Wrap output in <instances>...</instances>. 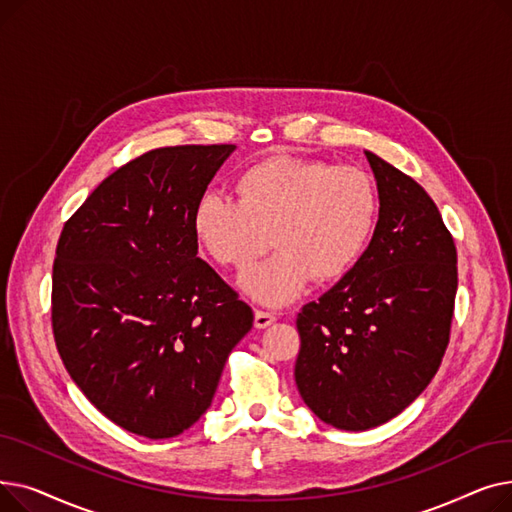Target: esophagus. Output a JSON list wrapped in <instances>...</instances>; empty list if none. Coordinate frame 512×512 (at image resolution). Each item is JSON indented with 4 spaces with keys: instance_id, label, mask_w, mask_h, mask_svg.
Masks as SVG:
<instances>
[{
    "instance_id": "34e87169",
    "label": "esophagus",
    "mask_w": 512,
    "mask_h": 512,
    "mask_svg": "<svg viewBox=\"0 0 512 512\" xmlns=\"http://www.w3.org/2000/svg\"><path fill=\"white\" fill-rule=\"evenodd\" d=\"M276 321V315L270 311H255V328L263 330L267 326H272Z\"/></svg>"
}]
</instances>
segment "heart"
<instances>
[{"label": "heart", "mask_w": 512, "mask_h": 512, "mask_svg": "<svg viewBox=\"0 0 512 512\" xmlns=\"http://www.w3.org/2000/svg\"><path fill=\"white\" fill-rule=\"evenodd\" d=\"M238 201L220 193L199 199L193 234L218 265L247 270L272 245L274 257L242 274L240 290L267 307H282L311 278L334 282L365 253L378 224L380 201L371 178L324 161L274 155L236 178Z\"/></svg>", "instance_id": "b5f03b06"}]
</instances>
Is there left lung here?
Segmentation results:
<instances>
[{"label":"left lung","mask_w":512,"mask_h":512,"mask_svg":"<svg viewBox=\"0 0 512 512\" xmlns=\"http://www.w3.org/2000/svg\"><path fill=\"white\" fill-rule=\"evenodd\" d=\"M365 155L380 199L369 247L297 315L301 398L344 432L390 421L432 382L459 284L454 240L432 197L380 155Z\"/></svg>","instance_id":"obj_1"}]
</instances>
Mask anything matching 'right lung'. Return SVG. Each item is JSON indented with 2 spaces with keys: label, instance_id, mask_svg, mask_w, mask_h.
Segmentation results:
<instances>
[{
  "label": "right lung",
  "instance_id": "add662e5",
  "mask_svg": "<svg viewBox=\"0 0 512 512\" xmlns=\"http://www.w3.org/2000/svg\"><path fill=\"white\" fill-rule=\"evenodd\" d=\"M236 145L153 149L66 222L51 321L70 378L126 432L174 438L211 407L253 311L197 257L193 211Z\"/></svg>",
  "mask_w": 512,
  "mask_h": 512
}]
</instances>
